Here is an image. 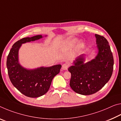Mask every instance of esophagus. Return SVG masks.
I'll return each mask as SVG.
<instances>
[{
  "label": "esophagus",
  "mask_w": 121,
  "mask_h": 121,
  "mask_svg": "<svg viewBox=\"0 0 121 121\" xmlns=\"http://www.w3.org/2000/svg\"><path fill=\"white\" fill-rule=\"evenodd\" d=\"M68 68V65L67 64H64L62 66V69L63 70H67Z\"/></svg>",
  "instance_id": "esophagus-1"
}]
</instances>
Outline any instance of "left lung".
I'll use <instances>...</instances> for the list:
<instances>
[{"label": "left lung", "instance_id": "8db88e82", "mask_svg": "<svg viewBox=\"0 0 121 121\" xmlns=\"http://www.w3.org/2000/svg\"><path fill=\"white\" fill-rule=\"evenodd\" d=\"M98 53L95 59L84 63L83 54L78 56L68 69L71 73L69 85L79 94L89 95L99 91L110 80L114 58L108 41L104 36L95 34Z\"/></svg>", "mask_w": 121, "mask_h": 121}]
</instances>
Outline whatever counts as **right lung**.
<instances>
[{
	"mask_svg": "<svg viewBox=\"0 0 121 121\" xmlns=\"http://www.w3.org/2000/svg\"><path fill=\"white\" fill-rule=\"evenodd\" d=\"M43 38L41 35L27 37L18 40L12 46L7 58L8 74L12 85L22 94L30 97H38L47 93L53 78L59 73L61 65L49 67L27 69L19 64L18 51L22 43Z\"/></svg>",
	"mask_w": 121,
	"mask_h": 121,
	"instance_id": "right-lung-1",
	"label": "right lung"
}]
</instances>
